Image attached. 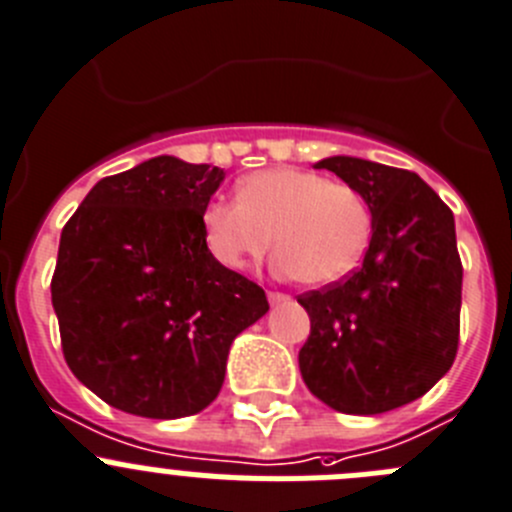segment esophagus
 Listing matches in <instances>:
<instances>
[{
  "label": "esophagus",
  "instance_id": "1",
  "mask_svg": "<svg viewBox=\"0 0 512 512\" xmlns=\"http://www.w3.org/2000/svg\"><path fill=\"white\" fill-rule=\"evenodd\" d=\"M267 300H270V305H280V303H288L290 300V295H285V293H267Z\"/></svg>",
  "mask_w": 512,
  "mask_h": 512
}]
</instances>
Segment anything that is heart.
Listing matches in <instances>:
<instances>
[{
  "instance_id": "1",
  "label": "heart",
  "mask_w": 512,
  "mask_h": 512,
  "mask_svg": "<svg viewBox=\"0 0 512 512\" xmlns=\"http://www.w3.org/2000/svg\"><path fill=\"white\" fill-rule=\"evenodd\" d=\"M237 199H217L202 212L207 250L227 270L260 260L275 234V272L321 288L346 278L369 247L371 209L361 191L318 171H255L240 181Z\"/></svg>"
}]
</instances>
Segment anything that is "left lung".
Returning <instances> with one entry per match:
<instances>
[{"instance_id":"8db88e82","label":"left lung","mask_w":512,"mask_h":512,"mask_svg":"<svg viewBox=\"0 0 512 512\" xmlns=\"http://www.w3.org/2000/svg\"><path fill=\"white\" fill-rule=\"evenodd\" d=\"M315 169L361 191L371 242L343 283L298 298L310 315L300 374L336 412H391L427 394L455 361L462 303L455 217L414 171L356 156H328Z\"/></svg>"}]
</instances>
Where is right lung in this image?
<instances>
[{
    "label": "right lung",
    "instance_id": "add662e5",
    "mask_svg": "<svg viewBox=\"0 0 512 512\" xmlns=\"http://www.w3.org/2000/svg\"><path fill=\"white\" fill-rule=\"evenodd\" d=\"M222 181L219 166L156 156L100 179L62 229L52 275L62 353L121 412H202L232 341L270 310L265 290L204 242L202 212Z\"/></svg>",
    "mask_w": 512,
    "mask_h": 512
}]
</instances>
